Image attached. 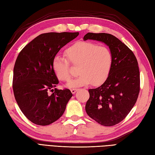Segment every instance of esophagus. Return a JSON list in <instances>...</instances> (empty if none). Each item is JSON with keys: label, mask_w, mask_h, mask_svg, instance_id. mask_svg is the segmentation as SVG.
<instances>
[{"label": "esophagus", "mask_w": 155, "mask_h": 155, "mask_svg": "<svg viewBox=\"0 0 155 155\" xmlns=\"http://www.w3.org/2000/svg\"><path fill=\"white\" fill-rule=\"evenodd\" d=\"M77 91H78L77 88H72V89H71V91L72 94H74Z\"/></svg>", "instance_id": "1"}]
</instances>
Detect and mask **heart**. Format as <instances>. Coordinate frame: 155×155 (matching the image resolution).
<instances>
[{
    "instance_id": "b5f03b06",
    "label": "heart",
    "mask_w": 155,
    "mask_h": 155,
    "mask_svg": "<svg viewBox=\"0 0 155 155\" xmlns=\"http://www.w3.org/2000/svg\"><path fill=\"white\" fill-rule=\"evenodd\" d=\"M68 61L78 66V76L70 81L67 87L74 88L91 83L98 86L107 80L113 64V54L104 46L89 41H78L66 49ZM67 58L55 56L52 61V70L59 81H67L71 78L70 63Z\"/></svg>"
}]
</instances>
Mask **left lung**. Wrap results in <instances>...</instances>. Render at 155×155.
<instances>
[{"instance_id":"obj_1","label":"left lung","mask_w":155,"mask_h":155,"mask_svg":"<svg viewBox=\"0 0 155 155\" xmlns=\"http://www.w3.org/2000/svg\"><path fill=\"white\" fill-rule=\"evenodd\" d=\"M83 39L104 42L113 54L110 74L100 87L88 90L90 97L85 110L100 124L113 126L124 119L139 96L140 72L137 60L126 45L110 34L88 32Z\"/></svg>"}]
</instances>
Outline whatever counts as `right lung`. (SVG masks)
<instances>
[{
	"instance_id": "obj_1",
	"label": "right lung",
	"mask_w": 155,
	"mask_h": 155,
	"mask_svg": "<svg viewBox=\"0 0 155 155\" xmlns=\"http://www.w3.org/2000/svg\"><path fill=\"white\" fill-rule=\"evenodd\" d=\"M78 35L41 34L18 54L13 71V92L20 109L32 123L46 126L63 114L72 94L67 88H56L58 80L52 70V61L60 49Z\"/></svg>"
}]
</instances>
